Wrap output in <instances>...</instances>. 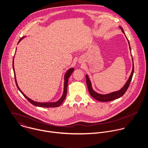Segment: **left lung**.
Segmentation results:
<instances>
[{
	"mask_svg": "<svg viewBox=\"0 0 148 148\" xmlns=\"http://www.w3.org/2000/svg\"><path fill=\"white\" fill-rule=\"evenodd\" d=\"M120 29L122 30V32L125 34V32L123 31V29L119 27ZM127 41H128V43H129V47H130V50H131L130 49V44H129V40L127 39ZM132 60L133 62V58H132ZM133 73H134V64L133 63V69H132V71L131 73V74L127 80V81L126 82V83L125 84V85L123 86V87L118 90L117 91H115V92H111V93H109V94H98L97 93V92L94 91L92 88V86H91V82H90V80L89 79V77L88 75H86V84H87V86H88V90H89V93L90 94V95L93 97L94 98H95L96 100L98 101H101V102H109V101H113L114 99H118L119 98H120L121 97H122L125 93V92L127 91V90L128 89L129 86V85L130 84V82L132 81V77H133Z\"/></svg>",
	"mask_w": 148,
	"mask_h": 148,
	"instance_id": "left-lung-1",
	"label": "left lung"
}]
</instances>
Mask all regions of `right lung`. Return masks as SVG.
<instances>
[{"label": "right lung", "instance_id": "add662e5", "mask_svg": "<svg viewBox=\"0 0 148 148\" xmlns=\"http://www.w3.org/2000/svg\"><path fill=\"white\" fill-rule=\"evenodd\" d=\"M22 38H21L19 42L22 39ZM18 42V43H19ZM13 69H14V77H15V83L16 85V86L18 88V89H19V90L21 92V93L23 95V96L30 102L31 104H32L34 106H39V107H43V108H54V107H58L63 102V101H64V99H65L66 95H67V84H68V79L69 78V77H70L71 73L74 71V68H71L64 75V90H63V95L62 96V97L60 98L58 101L55 102H49V103H41V102H37L35 101H32V99H30L29 98H28L21 90L19 89L18 84H17V82H16V77H15V70H14V59H13Z\"/></svg>", "mask_w": 148, "mask_h": 148}]
</instances>
